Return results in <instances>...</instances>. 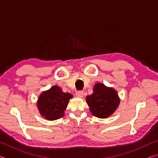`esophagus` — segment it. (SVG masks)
<instances>
[{
	"mask_svg": "<svg viewBox=\"0 0 158 158\" xmlns=\"http://www.w3.org/2000/svg\"><path fill=\"white\" fill-rule=\"evenodd\" d=\"M76 96L78 98H82L84 96V91L82 90H79V91L76 92Z\"/></svg>",
	"mask_w": 158,
	"mask_h": 158,
	"instance_id": "34e87169",
	"label": "esophagus"
}]
</instances>
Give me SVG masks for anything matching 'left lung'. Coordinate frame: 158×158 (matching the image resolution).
Wrapping results in <instances>:
<instances>
[{"label":"left lung","instance_id":"left-lung-1","mask_svg":"<svg viewBox=\"0 0 158 158\" xmlns=\"http://www.w3.org/2000/svg\"><path fill=\"white\" fill-rule=\"evenodd\" d=\"M86 102L93 116L100 118L110 116L119 105L120 98L116 90L97 83L93 87V93L86 97Z\"/></svg>","mask_w":158,"mask_h":158}]
</instances>
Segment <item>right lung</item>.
I'll use <instances>...</instances> for the list:
<instances>
[{"label":"right lung","instance_id":"add662e5","mask_svg":"<svg viewBox=\"0 0 158 158\" xmlns=\"http://www.w3.org/2000/svg\"><path fill=\"white\" fill-rule=\"evenodd\" d=\"M69 93H64L58 85L41 93L37 102V106L42 117L49 121L62 118L68 102L73 98Z\"/></svg>","mask_w":158,"mask_h":158}]
</instances>
